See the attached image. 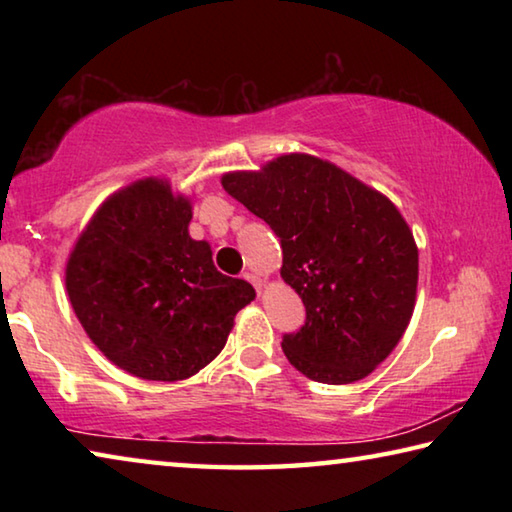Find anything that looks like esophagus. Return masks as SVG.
<instances>
[{
	"label": "esophagus",
	"instance_id": "esophagus-1",
	"mask_svg": "<svg viewBox=\"0 0 512 512\" xmlns=\"http://www.w3.org/2000/svg\"><path fill=\"white\" fill-rule=\"evenodd\" d=\"M244 280H248L250 284H253V287L257 289V293L262 291V280H259L257 275H253V273H244Z\"/></svg>",
	"mask_w": 512,
	"mask_h": 512
}]
</instances>
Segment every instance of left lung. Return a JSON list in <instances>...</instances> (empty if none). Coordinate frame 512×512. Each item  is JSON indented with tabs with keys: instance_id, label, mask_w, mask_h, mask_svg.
I'll return each instance as SVG.
<instances>
[{
	"instance_id": "1",
	"label": "left lung",
	"mask_w": 512,
	"mask_h": 512,
	"mask_svg": "<svg viewBox=\"0 0 512 512\" xmlns=\"http://www.w3.org/2000/svg\"><path fill=\"white\" fill-rule=\"evenodd\" d=\"M221 183L280 239V273L305 305V325L282 336L287 359L320 384L370 375L400 343L418 287V248L397 207L300 153Z\"/></svg>"
}]
</instances>
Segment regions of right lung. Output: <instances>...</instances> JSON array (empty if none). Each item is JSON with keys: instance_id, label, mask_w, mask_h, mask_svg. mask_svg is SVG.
<instances>
[{"instance_id": "right-lung-1", "label": "right lung", "mask_w": 512, "mask_h": 512, "mask_svg": "<svg viewBox=\"0 0 512 512\" xmlns=\"http://www.w3.org/2000/svg\"><path fill=\"white\" fill-rule=\"evenodd\" d=\"M192 205L162 180L108 198L76 241L67 293L94 345L121 370L151 381L196 375L223 350L246 280L216 271L189 237Z\"/></svg>"}]
</instances>
